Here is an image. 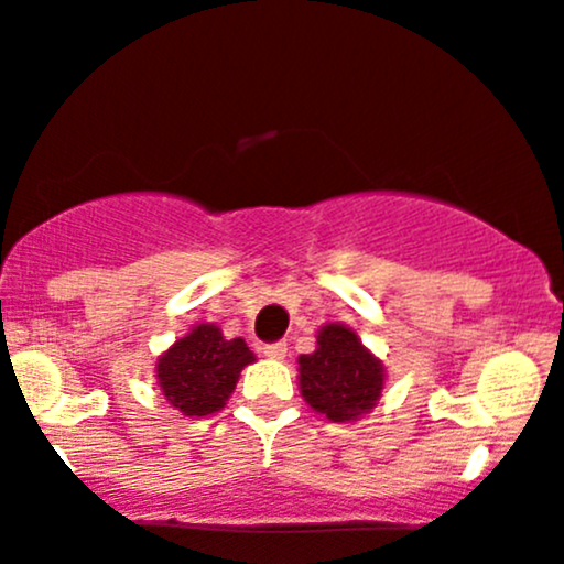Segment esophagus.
<instances>
[{
  "label": "esophagus",
  "instance_id": "esophagus-1",
  "mask_svg": "<svg viewBox=\"0 0 564 564\" xmlns=\"http://www.w3.org/2000/svg\"><path fill=\"white\" fill-rule=\"evenodd\" d=\"M286 344L283 341H278V344H268V347L262 349V355L264 357H270V359H286Z\"/></svg>",
  "mask_w": 564,
  "mask_h": 564
}]
</instances>
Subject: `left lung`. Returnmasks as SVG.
Instances as JSON below:
<instances>
[{
    "instance_id": "1",
    "label": "left lung",
    "mask_w": 564,
    "mask_h": 564,
    "mask_svg": "<svg viewBox=\"0 0 564 564\" xmlns=\"http://www.w3.org/2000/svg\"><path fill=\"white\" fill-rule=\"evenodd\" d=\"M296 362L302 399L330 423H357L381 402L383 362L349 325L325 323L315 336V351L300 355Z\"/></svg>"
}]
</instances>
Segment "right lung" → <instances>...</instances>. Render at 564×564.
Here are the masks:
<instances>
[{
	"mask_svg": "<svg viewBox=\"0 0 564 564\" xmlns=\"http://www.w3.org/2000/svg\"><path fill=\"white\" fill-rule=\"evenodd\" d=\"M254 359L243 338H226L215 323H196L158 357L154 378L173 410L207 417L226 406L241 370Z\"/></svg>",
	"mask_w": 564,
	"mask_h": 564,
	"instance_id": "add662e5",
	"label": "right lung"
}]
</instances>
